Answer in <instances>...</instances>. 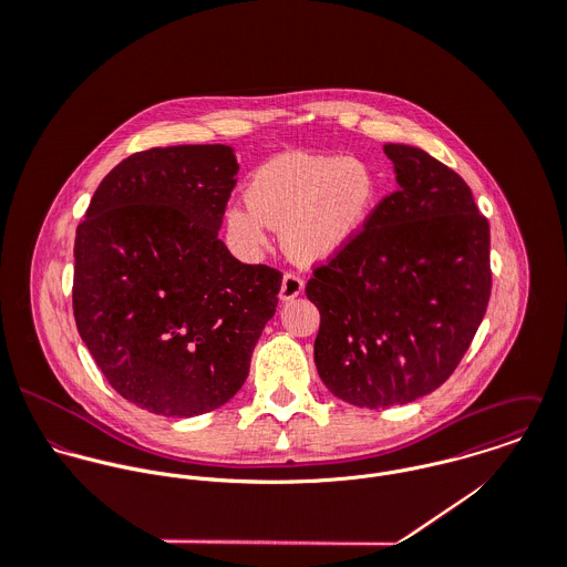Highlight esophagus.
Listing matches in <instances>:
<instances>
[{"mask_svg": "<svg viewBox=\"0 0 567 567\" xmlns=\"http://www.w3.org/2000/svg\"><path fill=\"white\" fill-rule=\"evenodd\" d=\"M303 292V279L297 272H286L284 281H281V301H290L295 297H299Z\"/></svg>", "mask_w": 567, "mask_h": 567, "instance_id": "34e87169", "label": "esophagus"}]
</instances>
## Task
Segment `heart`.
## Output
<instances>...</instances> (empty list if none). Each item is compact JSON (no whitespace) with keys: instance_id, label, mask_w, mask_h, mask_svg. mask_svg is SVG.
Returning a JSON list of instances; mask_svg holds the SVG:
<instances>
[{"instance_id":"heart-1","label":"heart","mask_w":567,"mask_h":567,"mask_svg":"<svg viewBox=\"0 0 567 567\" xmlns=\"http://www.w3.org/2000/svg\"><path fill=\"white\" fill-rule=\"evenodd\" d=\"M378 181L349 157L288 153L264 163L248 187L250 203L227 212L231 238L246 252L268 243V225L284 229L286 250L303 264L321 261L351 243L369 220Z\"/></svg>"}]
</instances>
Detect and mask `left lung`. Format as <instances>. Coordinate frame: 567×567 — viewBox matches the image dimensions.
I'll list each match as a JSON object with an SVG mask.
<instances>
[{
	"mask_svg": "<svg viewBox=\"0 0 567 567\" xmlns=\"http://www.w3.org/2000/svg\"><path fill=\"white\" fill-rule=\"evenodd\" d=\"M398 189L306 286L321 312L315 362L342 402L391 408L439 389L491 297L488 223L470 185L427 153L386 144Z\"/></svg>",
	"mask_w": 567,
	"mask_h": 567,
	"instance_id": "left-lung-1",
	"label": "left lung"
}]
</instances>
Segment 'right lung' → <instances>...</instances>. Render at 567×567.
<instances>
[{
    "mask_svg": "<svg viewBox=\"0 0 567 567\" xmlns=\"http://www.w3.org/2000/svg\"><path fill=\"white\" fill-rule=\"evenodd\" d=\"M238 169L223 144L135 153L102 178L76 229L79 333L106 382L148 412L227 404L275 315L281 272L218 240Z\"/></svg>",
    "mask_w": 567,
    "mask_h": 567,
    "instance_id": "1",
    "label": "right lung"
}]
</instances>
